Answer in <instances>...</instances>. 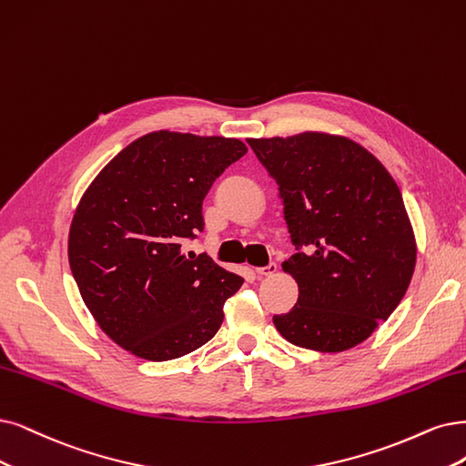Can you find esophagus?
I'll return each mask as SVG.
<instances>
[{
  "instance_id": "34e87169",
  "label": "esophagus",
  "mask_w": 466,
  "mask_h": 466,
  "mask_svg": "<svg viewBox=\"0 0 466 466\" xmlns=\"http://www.w3.org/2000/svg\"><path fill=\"white\" fill-rule=\"evenodd\" d=\"M277 270H279V265L277 263H268L267 267H261V268H255V272H257V277H274V274H277Z\"/></svg>"
}]
</instances>
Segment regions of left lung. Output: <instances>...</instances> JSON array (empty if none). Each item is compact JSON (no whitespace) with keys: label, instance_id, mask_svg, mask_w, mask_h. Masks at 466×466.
<instances>
[{"label":"left lung","instance_id":"obj_1","mask_svg":"<svg viewBox=\"0 0 466 466\" xmlns=\"http://www.w3.org/2000/svg\"><path fill=\"white\" fill-rule=\"evenodd\" d=\"M248 144L279 184L298 249L282 263L298 303L274 315V326L305 350L359 346L395 311L415 272L417 239L398 184L346 136L309 130Z\"/></svg>","mask_w":466,"mask_h":466}]
</instances>
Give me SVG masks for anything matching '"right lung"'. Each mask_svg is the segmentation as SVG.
<instances>
[{"label":"right lung","mask_w":466,"mask_h":466,"mask_svg":"<svg viewBox=\"0 0 466 466\" xmlns=\"http://www.w3.org/2000/svg\"><path fill=\"white\" fill-rule=\"evenodd\" d=\"M246 153L236 137L149 132L86 189L68 230V263L116 346L170 360L217 334L224 301L244 279L182 246L205 227L201 203L213 182Z\"/></svg>","instance_id":"right-lung-1"}]
</instances>
